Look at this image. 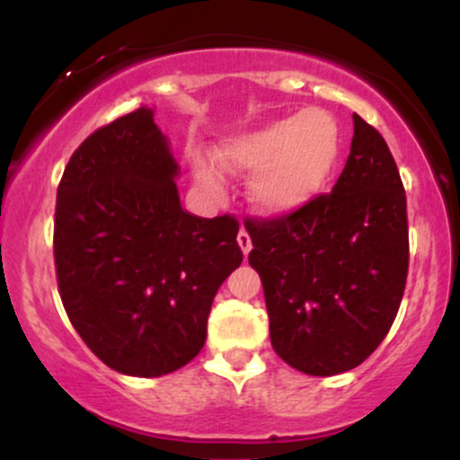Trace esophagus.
<instances>
[{"label":"esophagus","instance_id":"esophagus-1","mask_svg":"<svg viewBox=\"0 0 460 460\" xmlns=\"http://www.w3.org/2000/svg\"><path fill=\"white\" fill-rule=\"evenodd\" d=\"M238 244H240V249H243L244 256H247V253L252 252V235H249V231L244 229V226L238 231Z\"/></svg>","mask_w":460,"mask_h":460}]
</instances>
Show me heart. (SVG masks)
I'll list each match as a JSON object with an SVG mask.
<instances>
[{
	"label": "heart",
	"mask_w": 460,
	"mask_h": 460,
	"mask_svg": "<svg viewBox=\"0 0 460 460\" xmlns=\"http://www.w3.org/2000/svg\"><path fill=\"white\" fill-rule=\"evenodd\" d=\"M217 162L249 180L253 207L269 216H285L309 204L332 180L341 157V128L332 113L309 109L229 137L217 146ZM198 180L217 189V175L207 162H196Z\"/></svg>",
	"instance_id": "b5f03b06"
}]
</instances>
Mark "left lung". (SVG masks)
Here are the masks:
<instances>
[{"instance_id":"obj_1","label":"left lung","mask_w":460,"mask_h":460,"mask_svg":"<svg viewBox=\"0 0 460 460\" xmlns=\"http://www.w3.org/2000/svg\"><path fill=\"white\" fill-rule=\"evenodd\" d=\"M244 226L273 351L309 376L367 360L396 318L410 267L405 189L383 136L354 113L349 157L332 193Z\"/></svg>"}]
</instances>
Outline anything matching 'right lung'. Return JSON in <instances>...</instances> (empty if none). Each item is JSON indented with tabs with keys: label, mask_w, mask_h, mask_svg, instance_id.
Returning a JSON list of instances; mask_svg holds the SVG:
<instances>
[{
	"label": "right lung",
	"mask_w": 460,
	"mask_h": 460,
	"mask_svg": "<svg viewBox=\"0 0 460 460\" xmlns=\"http://www.w3.org/2000/svg\"><path fill=\"white\" fill-rule=\"evenodd\" d=\"M175 175L142 106L91 133L58 187L59 296L88 349L119 374L153 378L196 358L213 298L243 262L238 220L189 213Z\"/></svg>",
	"instance_id": "1"
}]
</instances>
